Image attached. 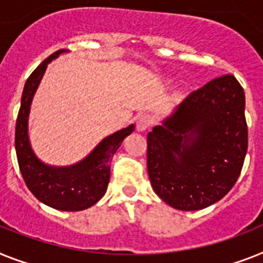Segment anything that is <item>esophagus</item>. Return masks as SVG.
<instances>
[{"label":"esophagus","instance_id":"obj_1","mask_svg":"<svg viewBox=\"0 0 263 263\" xmlns=\"http://www.w3.org/2000/svg\"><path fill=\"white\" fill-rule=\"evenodd\" d=\"M152 117L149 114H140L137 116V130L138 132H145L147 127L152 125Z\"/></svg>","mask_w":263,"mask_h":263}]
</instances>
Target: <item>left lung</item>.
Instances as JSON below:
<instances>
[{
    "mask_svg": "<svg viewBox=\"0 0 263 263\" xmlns=\"http://www.w3.org/2000/svg\"><path fill=\"white\" fill-rule=\"evenodd\" d=\"M246 152L243 88L223 75L191 92L147 133V173L166 204L196 211L229 194Z\"/></svg>",
    "mask_w": 263,
    "mask_h": 263,
    "instance_id": "obj_1",
    "label": "left lung"
}]
</instances>
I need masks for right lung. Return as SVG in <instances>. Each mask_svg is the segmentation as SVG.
I'll return each mask as SVG.
<instances>
[{"instance_id": "1", "label": "right lung", "mask_w": 263, "mask_h": 263, "mask_svg": "<svg viewBox=\"0 0 263 263\" xmlns=\"http://www.w3.org/2000/svg\"><path fill=\"white\" fill-rule=\"evenodd\" d=\"M64 52L66 49H59L52 53L25 82L16 122V153L24 181L41 203L60 211H82L94 205L105 195L110 181V161L122 141L133 133L134 125L106 137L75 165L51 166L36 157L28 136L30 105L48 63Z\"/></svg>"}]
</instances>
